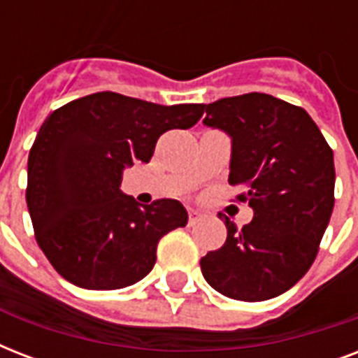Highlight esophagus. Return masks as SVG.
<instances>
[{
  "instance_id": "obj_1",
  "label": "esophagus",
  "mask_w": 358,
  "mask_h": 358,
  "mask_svg": "<svg viewBox=\"0 0 358 358\" xmlns=\"http://www.w3.org/2000/svg\"><path fill=\"white\" fill-rule=\"evenodd\" d=\"M201 219H202V213L201 212H196V210H189V224H191V227L199 223Z\"/></svg>"
}]
</instances>
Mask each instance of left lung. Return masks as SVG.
Masks as SVG:
<instances>
[{"mask_svg": "<svg viewBox=\"0 0 358 358\" xmlns=\"http://www.w3.org/2000/svg\"><path fill=\"white\" fill-rule=\"evenodd\" d=\"M202 113L230 135L229 184L255 212L241 229L224 215L227 241L202 258V275L230 299H273L316 260L334 206L333 150L305 109L271 94L221 98Z\"/></svg>", "mask_w": 358, "mask_h": 358, "instance_id": "8db88e82", "label": "left lung"}]
</instances>
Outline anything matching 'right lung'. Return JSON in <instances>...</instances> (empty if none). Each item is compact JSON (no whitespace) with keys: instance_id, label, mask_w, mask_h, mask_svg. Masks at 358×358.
<instances>
[{"instance_id":"right-lung-1","label":"right lung","mask_w":358,"mask_h":358,"mask_svg":"<svg viewBox=\"0 0 358 358\" xmlns=\"http://www.w3.org/2000/svg\"><path fill=\"white\" fill-rule=\"evenodd\" d=\"M202 103L159 106L119 92H94L55 109L27 159L35 238L55 271L87 289L139 282L156 264L159 239L187 224L174 199L141 206L120 191L124 167L150 162L159 135L187 129Z\"/></svg>"}]
</instances>
